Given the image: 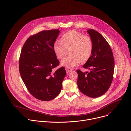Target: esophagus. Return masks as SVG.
<instances>
[{"instance_id":"obj_1","label":"esophagus","mask_w":131,"mask_h":131,"mask_svg":"<svg viewBox=\"0 0 131 131\" xmlns=\"http://www.w3.org/2000/svg\"><path fill=\"white\" fill-rule=\"evenodd\" d=\"M73 70V69L71 68H68V67H67L66 68V73H69L70 71Z\"/></svg>"}]
</instances>
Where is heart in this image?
<instances>
[{
	"label": "heart",
	"instance_id": "obj_1",
	"mask_svg": "<svg viewBox=\"0 0 131 131\" xmlns=\"http://www.w3.org/2000/svg\"><path fill=\"white\" fill-rule=\"evenodd\" d=\"M61 42L56 41L53 45L54 52L59 59L63 58L69 50V56L61 61V65L66 67H72L86 62L90 57L93 51L91 38L82 33L71 30L62 35Z\"/></svg>",
	"mask_w": 131,
	"mask_h": 131
}]
</instances>
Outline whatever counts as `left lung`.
Returning a JSON list of instances; mask_svg holds the SVG:
<instances>
[{"mask_svg":"<svg viewBox=\"0 0 131 131\" xmlns=\"http://www.w3.org/2000/svg\"><path fill=\"white\" fill-rule=\"evenodd\" d=\"M87 32L93 42V51L90 57L83 66L90 72L83 73L79 69L77 85L79 90L91 98L99 97L110 88L113 78L114 57L111 47L97 31L89 29Z\"/></svg>","mask_w":131,"mask_h":131,"instance_id":"1","label":"left lung"}]
</instances>
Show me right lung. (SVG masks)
Here are the masks:
<instances>
[{"label": "right lung", "mask_w": 131, "mask_h": 131, "mask_svg": "<svg viewBox=\"0 0 131 131\" xmlns=\"http://www.w3.org/2000/svg\"><path fill=\"white\" fill-rule=\"evenodd\" d=\"M58 29L43 30L25 42L19 57V72L29 92L42 101H50L60 93L66 72L59 65L53 50Z\"/></svg>", "instance_id": "1"}]
</instances>
